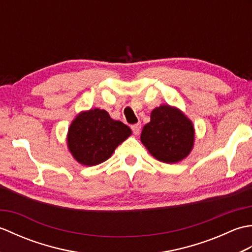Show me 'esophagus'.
I'll list each match as a JSON object with an SVG mask.
<instances>
[{
  "mask_svg": "<svg viewBox=\"0 0 252 252\" xmlns=\"http://www.w3.org/2000/svg\"><path fill=\"white\" fill-rule=\"evenodd\" d=\"M141 127H142L141 123H135V125H132V126H131V129H132L133 133H134L135 135H137L138 133L141 132Z\"/></svg>",
  "mask_w": 252,
  "mask_h": 252,
  "instance_id": "1",
  "label": "esophagus"
}]
</instances>
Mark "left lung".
Listing matches in <instances>:
<instances>
[{"mask_svg":"<svg viewBox=\"0 0 252 252\" xmlns=\"http://www.w3.org/2000/svg\"><path fill=\"white\" fill-rule=\"evenodd\" d=\"M141 141L159 161L175 163L190 153L194 126L179 109L161 105L152 111L151 122L143 127Z\"/></svg>","mask_w":252,"mask_h":252,"instance_id":"left-lung-1","label":"left lung"}]
</instances>
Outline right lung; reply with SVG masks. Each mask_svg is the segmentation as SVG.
<instances>
[{
    "instance_id": "1",
    "label": "right lung",
    "mask_w": 252,
    "mask_h": 252,
    "mask_svg": "<svg viewBox=\"0 0 252 252\" xmlns=\"http://www.w3.org/2000/svg\"><path fill=\"white\" fill-rule=\"evenodd\" d=\"M131 134L130 127L98 108L81 112L68 131V147L78 162L96 165L108 159Z\"/></svg>"
}]
</instances>
